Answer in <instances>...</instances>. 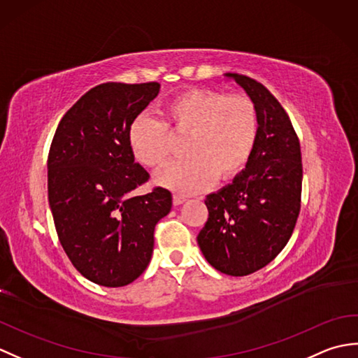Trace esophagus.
<instances>
[{"label":"esophagus","mask_w":358,"mask_h":358,"mask_svg":"<svg viewBox=\"0 0 358 358\" xmlns=\"http://www.w3.org/2000/svg\"><path fill=\"white\" fill-rule=\"evenodd\" d=\"M173 204H175V206H178V204H181V203H185L186 201V199H185V196L183 195H177V194H175L173 195Z\"/></svg>","instance_id":"1"}]
</instances>
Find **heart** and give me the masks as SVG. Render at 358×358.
Instances as JSON below:
<instances>
[{
	"label": "heart",
	"mask_w": 358,
	"mask_h": 358,
	"mask_svg": "<svg viewBox=\"0 0 358 358\" xmlns=\"http://www.w3.org/2000/svg\"><path fill=\"white\" fill-rule=\"evenodd\" d=\"M172 135H187L186 158L159 171L157 183L192 194L214 178L232 180L245 169L255 148L258 112L245 95L189 89L164 104L163 121L141 113L127 129L129 148L148 167H159L169 159Z\"/></svg>",
	"instance_id": "obj_1"
}]
</instances>
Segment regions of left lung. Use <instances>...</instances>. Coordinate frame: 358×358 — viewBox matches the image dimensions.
Listing matches in <instances>:
<instances>
[{
  "mask_svg": "<svg viewBox=\"0 0 358 358\" xmlns=\"http://www.w3.org/2000/svg\"><path fill=\"white\" fill-rule=\"evenodd\" d=\"M258 112L252 155L231 185L206 196L209 217L196 241L210 266L243 277L264 268L291 238L301 208L300 141L283 106L262 83L226 73Z\"/></svg>",
  "mask_w": 358,
  "mask_h": 358,
  "instance_id": "left-lung-1",
  "label": "left lung"
}]
</instances>
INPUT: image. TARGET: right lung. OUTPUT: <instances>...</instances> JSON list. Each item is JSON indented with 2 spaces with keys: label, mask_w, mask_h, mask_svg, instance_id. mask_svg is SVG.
<instances>
[{
  "label": "right lung",
  "mask_w": 358,
  "mask_h": 358,
  "mask_svg": "<svg viewBox=\"0 0 358 358\" xmlns=\"http://www.w3.org/2000/svg\"><path fill=\"white\" fill-rule=\"evenodd\" d=\"M159 92L155 81L103 83L64 113L48 158L49 204L64 252L83 277L106 287L138 278L154 250L155 224L172 195L154 187L129 148L127 129Z\"/></svg>",
  "instance_id": "obj_1"
}]
</instances>
